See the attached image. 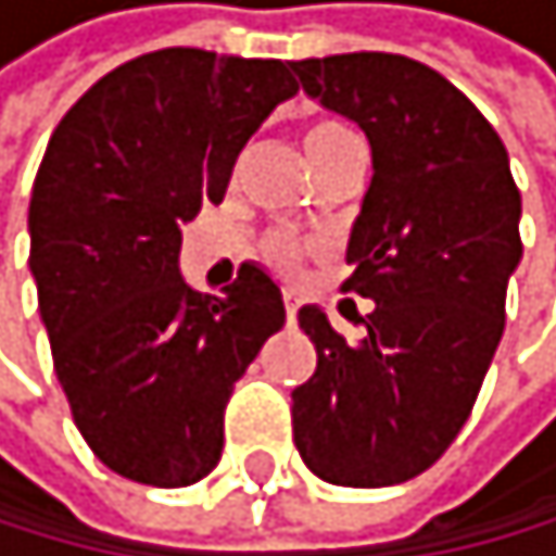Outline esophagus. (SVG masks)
Returning a JSON list of instances; mask_svg holds the SVG:
<instances>
[{
    "label": "esophagus",
    "instance_id": "1",
    "mask_svg": "<svg viewBox=\"0 0 556 556\" xmlns=\"http://www.w3.org/2000/svg\"><path fill=\"white\" fill-rule=\"evenodd\" d=\"M295 313H299V299L292 292H285V316H289V324H295Z\"/></svg>",
    "mask_w": 556,
    "mask_h": 556
}]
</instances>
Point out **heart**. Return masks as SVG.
Segmentation results:
<instances>
[{
	"instance_id": "1",
	"label": "heart",
	"mask_w": 556,
	"mask_h": 556,
	"mask_svg": "<svg viewBox=\"0 0 556 556\" xmlns=\"http://www.w3.org/2000/svg\"><path fill=\"white\" fill-rule=\"evenodd\" d=\"M348 142H355V135H351L341 121H316V125H309L306 135H302V146H306V156L313 160V166ZM267 257H271L278 267H292L299 257V247L292 240H285V236H275V240L267 243Z\"/></svg>"
}]
</instances>
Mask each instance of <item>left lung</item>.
<instances>
[{
	"mask_svg": "<svg viewBox=\"0 0 556 556\" xmlns=\"http://www.w3.org/2000/svg\"><path fill=\"white\" fill-rule=\"evenodd\" d=\"M292 72L372 149L341 285L372 299V313L365 338L348 344L320 306L299 309L316 372L292 390L295 448L327 484H404L473 410L522 261V198L497 131L435 68L355 51Z\"/></svg>",
	"mask_w": 556,
	"mask_h": 556,
	"instance_id": "left-lung-1",
	"label": "left lung"
}]
</instances>
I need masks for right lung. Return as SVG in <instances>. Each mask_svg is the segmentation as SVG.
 <instances>
[{"instance_id": "right-lung-1", "label": "right lung", "mask_w": 556, "mask_h": 556, "mask_svg": "<svg viewBox=\"0 0 556 556\" xmlns=\"http://www.w3.org/2000/svg\"><path fill=\"white\" fill-rule=\"evenodd\" d=\"M295 93L278 59L163 48L89 86L40 160L27 229L54 376L97 459L138 484L215 470L232 382L285 327L257 264L226 295L191 289L180 226Z\"/></svg>"}]
</instances>
